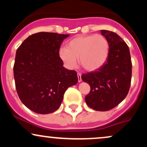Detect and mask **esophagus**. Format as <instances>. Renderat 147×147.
Instances as JSON below:
<instances>
[{"label":"esophagus","mask_w":147,"mask_h":147,"mask_svg":"<svg viewBox=\"0 0 147 147\" xmlns=\"http://www.w3.org/2000/svg\"><path fill=\"white\" fill-rule=\"evenodd\" d=\"M77 77H78V82H82V74L78 72L77 73Z\"/></svg>","instance_id":"esophagus-1"}]
</instances>
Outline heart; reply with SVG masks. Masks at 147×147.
I'll list each match as a JSON object with an SVG mask.
<instances>
[{
    "label": "heart",
    "instance_id": "1",
    "mask_svg": "<svg viewBox=\"0 0 147 147\" xmlns=\"http://www.w3.org/2000/svg\"><path fill=\"white\" fill-rule=\"evenodd\" d=\"M109 41L103 35H81L70 40L65 48H61L59 55L69 69L77 66L79 58L82 68L88 72H92L105 64L109 55Z\"/></svg>",
    "mask_w": 147,
    "mask_h": 147
}]
</instances>
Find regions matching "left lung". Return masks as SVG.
Returning a JSON list of instances; mask_svg holds the SVG:
<instances>
[{
    "label": "left lung",
    "instance_id": "left-lung-1",
    "mask_svg": "<svg viewBox=\"0 0 147 147\" xmlns=\"http://www.w3.org/2000/svg\"><path fill=\"white\" fill-rule=\"evenodd\" d=\"M110 45L109 55L104 65L96 71L83 74L82 80L90 86L85 97L87 105L95 111H106L122 102L129 92L132 63L129 46L119 35L101 30Z\"/></svg>",
    "mask_w": 147,
    "mask_h": 147
}]
</instances>
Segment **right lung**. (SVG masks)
<instances>
[{
    "instance_id": "add662e5",
    "label": "right lung",
    "mask_w": 147,
    "mask_h": 147,
    "mask_svg": "<svg viewBox=\"0 0 147 147\" xmlns=\"http://www.w3.org/2000/svg\"><path fill=\"white\" fill-rule=\"evenodd\" d=\"M68 34L38 32L30 35L16 50L14 77L23 104L39 114L55 112L64 92L78 82L77 72L63 66L59 52Z\"/></svg>"
}]
</instances>
